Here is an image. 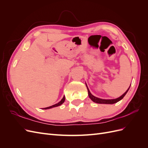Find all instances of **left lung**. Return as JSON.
<instances>
[{"label":"left lung","mask_w":148,"mask_h":148,"mask_svg":"<svg viewBox=\"0 0 148 148\" xmlns=\"http://www.w3.org/2000/svg\"><path fill=\"white\" fill-rule=\"evenodd\" d=\"M86 86L87 87V89H88V96H89V97L90 98V99L94 102H96V103H97V104H115V103H117V102L120 101V100H122L123 97L126 95V94L127 93V92L128 91L130 88V86H129V88H128L127 90L125 91L123 95L120 96L118 98H116V99H101V98H99V97H97L95 96H93L92 94L91 93V92L89 91V88H88V86L86 84Z\"/></svg>","instance_id":"obj_1"}]
</instances>
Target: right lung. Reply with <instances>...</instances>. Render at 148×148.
Listing matches in <instances>:
<instances>
[{
    "mask_svg": "<svg viewBox=\"0 0 148 148\" xmlns=\"http://www.w3.org/2000/svg\"><path fill=\"white\" fill-rule=\"evenodd\" d=\"M65 96H64L63 98H62V100L59 102H58L57 104H56L54 105H52V106H51L50 107H46V108H43L42 109H49L53 108V107H57V106H60V105H62V104H63V103L65 102Z\"/></svg>",
    "mask_w": 148,
    "mask_h": 148,
    "instance_id": "obj_1",
    "label": "right lung"
}]
</instances>
